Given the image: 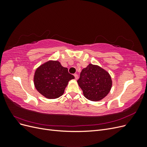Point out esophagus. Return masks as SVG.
Masks as SVG:
<instances>
[{
	"instance_id": "esophagus-1",
	"label": "esophagus",
	"mask_w": 147,
	"mask_h": 147,
	"mask_svg": "<svg viewBox=\"0 0 147 147\" xmlns=\"http://www.w3.org/2000/svg\"><path fill=\"white\" fill-rule=\"evenodd\" d=\"M74 77H75V80H77L78 77V75L77 74H74Z\"/></svg>"
}]
</instances>
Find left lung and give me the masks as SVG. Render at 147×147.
Masks as SVG:
<instances>
[{"label":"left lung","mask_w":147,"mask_h":147,"mask_svg":"<svg viewBox=\"0 0 147 147\" xmlns=\"http://www.w3.org/2000/svg\"><path fill=\"white\" fill-rule=\"evenodd\" d=\"M77 82L84 96L91 101L104 99L112 86V78L107 71L92 64H89L82 70Z\"/></svg>","instance_id":"left-lung-1"}]
</instances>
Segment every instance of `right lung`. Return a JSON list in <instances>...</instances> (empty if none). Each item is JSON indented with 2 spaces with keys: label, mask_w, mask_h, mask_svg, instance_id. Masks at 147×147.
Returning a JSON list of instances; mask_svg holds the SVG:
<instances>
[{
  "label": "right lung",
  "mask_w": 147,
  "mask_h": 147,
  "mask_svg": "<svg viewBox=\"0 0 147 147\" xmlns=\"http://www.w3.org/2000/svg\"><path fill=\"white\" fill-rule=\"evenodd\" d=\"M74 78L59 61H48L35 70L34 83L39 93L47 99H53L63 95L69 82Z\"/></svg>",
  "instance_id": "add662e5"
}]
</instances>
